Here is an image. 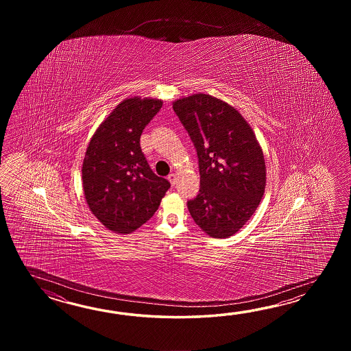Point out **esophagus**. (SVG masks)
Masks as SVG:
<instances>
[{"mask_svg": "<svg viewBox=\"0 0 351 351\" xmlns=\"http://www.w3.org/2000/svg\"><path fill=\"white\" fill-rule=\"evenodd\" d=\"M168 180H169V182H171V184H172V186H176V184H177V176H176V174H169V176H168Z\"/></svg>", "mask_w": 351, "mask_h": 351, "instance_id": "1", "label": "esophagus"}]
</instances>
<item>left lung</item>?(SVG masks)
Returning a JSON list of instances; mask_svg holds the SVG:
<instances>
[{
  "label": "left lung",
  "mask_w": 351,
  "mask_h": 351,
  "mask_svg": "<svg viewBox=\"0 0 351 351\" xmlns=\"http://www.w3.org/2000/svg\"><path fill=\"white\" fill-rule=\"evenodd\" d=\"M197 149L201 186L186 206L213 239H228L246 224L266 186V165L251 125L237 109L208 94L173 101Z\"/></svg>",
  "instance_id": "obj_1"
}]
</instances>
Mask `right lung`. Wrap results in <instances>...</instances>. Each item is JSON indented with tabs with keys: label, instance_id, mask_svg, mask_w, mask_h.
I'll return each mask as SVG.
<instances>
[{
	"label": "right lung",
	"instance_id": "add662e5",
	"mask_svg": "<svg viewBox=\"0 0 351 351\" xmlns=\"http://www.w3.org/2000/svg\"><path fill=\"white\" fill-rule=\"evenodd\" d=\"M162 105L160 99H124L97 127L85 152V199L93 215L115 233H132L145 223L171 186L150 169L139 143Z\"/></svg>",
	"mask_w": 351,
	"mask_h": 351
}]
</instances>
